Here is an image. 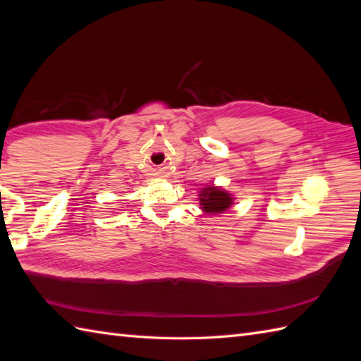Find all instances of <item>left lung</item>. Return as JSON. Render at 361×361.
<instances>
[{
  "instance_id": "obj_1",
  "label": "left lung",
  "mask_w": 361,
  "mask_h": 361,
  "mask_svg": "<svg viewBox=\"0 0 361 361\" xmlns=\"http://www.w3.org/2000/svg\"><path fill=\"white\" fill-rule=\"evenodd\" d=\"M233 200L234 197L231 196V192H228L221 187L207 185L199 192L200 209H204L207 214L224 213V211L233 205Z\"/></svg>"
}]
</instances>
